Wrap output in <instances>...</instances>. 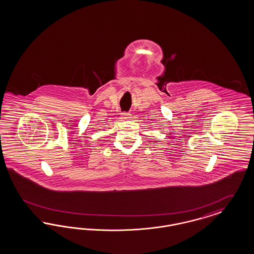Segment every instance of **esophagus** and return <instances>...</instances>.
<instances>
[{
    "instance_id": "esophagus-1",
    "label": "esophagus",
    "mask_w": 254,
    "mask_h": 254,
    "mask_svg": "<svg viewBox=\"0 0 254 254\" xmlns=\"http://www.w3.org/2000/svg\"><path fill=\"white\" fill-rule=\"evenodd\" d=\"M123 120H129V118H131V115L129 114H122Z\"/></svg>"
}]
</instances>
